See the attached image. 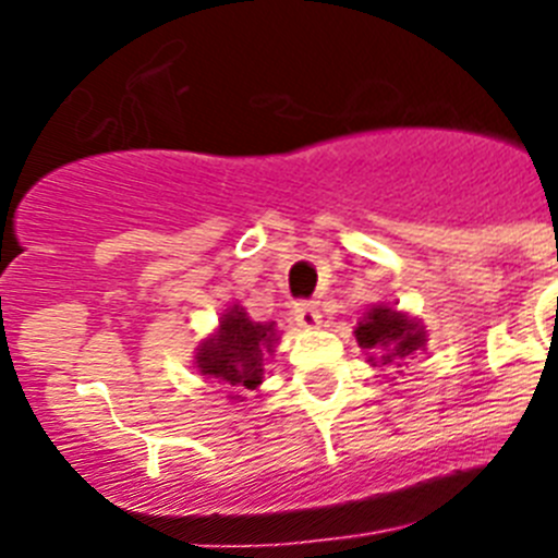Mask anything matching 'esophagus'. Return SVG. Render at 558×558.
<instances>
[{
  "label": "esophagus",
  "mask_w": 558,
  "mask_h": 558,
  "mask_svg": "<svg viewBox=\"0 0 558 558\" xmlns=\"http://www.w3.org/2000/svg\"><path fill=\"white\" fill-rule=\"evenodd\" d=\"M293 315H295V322H299V327H304V329L322 327V310H318V304H313V302L295 304Z\"/></svg>",
  "instance_id": "obj_1"
}]
</instances>
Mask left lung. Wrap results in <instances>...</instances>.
Masks as SVG:
<instances>
[{
  "mask_svg": "<svg viewBox=\"0 0 558 558\" xmlns=\"http://www.w3.org/2000/svg\"><path fill=\"white\" fill-rule=\"evenodd\" d=\"M354 338L360 349L372 352V366H402V360L425 347L427 329L422 318H413L393 304H372L357 322Z\"/></svg>",
  "mask_w": 558,
  "mask_h": 558,
  "instance_id": "8db88e82",
  "label": "left lung"
}]
</instances>
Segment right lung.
Wrapping results in <instances>:
<instances>
[{"label": "right lung", "mask_w": 558, "mask_h": 558, "mask_svg": "<svg viewBox=\"0 0 558 558\" xmlns=\"http://www.w3.org/2000/svg\"><path fill=\"white\" fill-rule=\"evenodd\" d=\"M279 329L274 322H251L240 304H229L220 313L218 329L201 338L195 349V368L201 377L229 388V399L245 402V391L263 386L265 360L276 352Z\"/></svg>", "instance_id": "obj_1"}]
</instances>
